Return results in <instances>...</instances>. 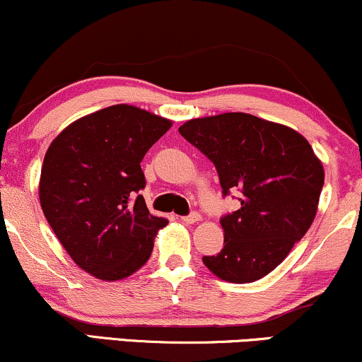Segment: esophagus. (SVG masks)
Wrapping results in <instances>:
<instances>
[{
  "mask_svg": "<svg viewBox=\"0 0 362 362\" xmlns=\"http://www.w3.org/2000/svg\"><path fill=\"white\" fill-rule=\"evenodd\" d=\"M200 219H202V216L197 214V212H192V214H189V216L182 217V221H184L185 224H195V223H199Z\"/></svg>",
  "mask_w": 362,
  "mask_h": 362,
  "instance_id": "34e87169",
  "label": "esophagus"
}]
</instances>
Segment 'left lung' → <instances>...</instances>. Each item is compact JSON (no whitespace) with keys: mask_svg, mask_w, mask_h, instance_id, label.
I'll list each match as a JSON object with an SVG mask.
<instances>
[{"mask_svg":"<svg viewBox=\"0 0 362 362\" xmlns=\"http://www.w3.org/2000/svg\"><path fill=\"white\" fill-rule=\"evenodd\" d=\"M216 165L224 194L241 207L221 219L224 247L204 256L221 280L251 283L272 273L315 219L324 165L290 126L247 112L195 117L178 128Z\"/></svg>","mask_w":362,"mask_h":362,"instance_id":"obj_1","label":"left lung"}]
</instances>
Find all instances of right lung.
Here are the masks:
<instances>
[{"label":"right lung","mask_w":362,"mask_h":362,"mask_svg":"<svg viewBox=\"0 0 362 362\" xmlns=\"http://www.w3.org/2000/svg\"><path fill=\"white\" fill-rule=\"evenodd\" d=\"M172 121L129 104L76 119L43 158L38 197L55 236L77 267L103 281L132 276L168 224L150 214L141 160Z\"/></svg>","instance_id":"obj_1"}]
</instances>
